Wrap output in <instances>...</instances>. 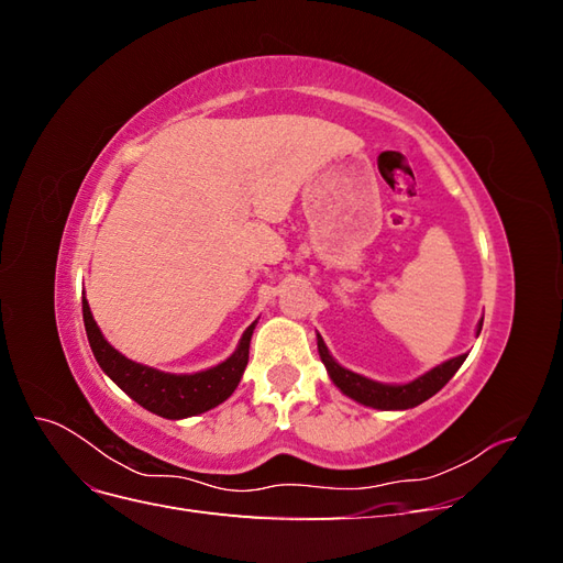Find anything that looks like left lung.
I'll list each match as a JSON object with an SVG mask.
<instances>
[{
  "label": "left lung",
  "mask_w": 563,
  "mask_h": 563,
  "mask_svg": "<svg viewBox=\"0 0 563 563\" xmlns=\"http://www.w3.org/2000/svg\"><path fill=\"white\" fill-rule=\"evenodd\" d=\"M482 327H484V319H479V323H476V335L482 333ZM317 350L323 366L329 371V378L333 380V385L356 404L378 408V411H406V408H413L422 401H428L455 376V371L467 360V354H457L453 360L430 368L428 373H422V376H418L411 383L395 385V383L371 380L362 376V373H354L345 366H340L331 356L327 343H323V338L319 333H317Z\"/></svg>",
  "instance_id": "obj_1"
}]
</instances>
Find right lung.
<instances>
[{
  "mask_svg": "<svg viewBox=\"0 0 563 563\" xmlns=\"http://www.w3.org/2000/svg\"><path fill=\"white\" fill-rule=\"evenodd\" d=\"M81 314L91 352L106 376L119 389H124L135 404H141L150 413L168 420H183L207 413L232 395L244 376V368L249 364L251 335L255 323H258L253 321L242 333L240 345H236V350L225 362L197 373H166L133 362L119 350H114L106 340L103 331L98 329L87 296L81 298Z\"/></svg>",
  "mask_w": 563,
  "mask_h": 563,
  "instance_id": "obj_1",
  "label": "right lung"
}]
</instances>
